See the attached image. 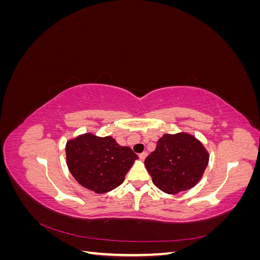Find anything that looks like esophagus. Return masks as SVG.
I'll return each mask as SVG.
<instances>
[{
    "instance_id": "esophagus-1",
    "label": "esophagus",
    "mask_w": 260,
    "mask_h": 260,
    "mask_svg": "<svg viewBox=\"0 0 260 260\" xmlns=\"http://www.w3.org/2000/svg\"><path fill=\"white\" fill-rule=\"evenodd\" d=\"M146 156H147V153H146V152H143L142 154L139 155V158H140L141 160H144V159L146 158Z\"/></svg>"
}]
</instances>
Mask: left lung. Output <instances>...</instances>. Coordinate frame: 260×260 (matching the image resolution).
I'll use <instances>...</instances> for the list:
<instances>
[{"mask_svg":"<svg viewBox=\"0 0 260 260\" xmlns=\"http://www.w3.org/2000/svg\"><path fill=\"white\" fill-rule=\"evenodd\" d=\"M209 161L207 149L185 132L164 135L155 151L144 161L153 183L167 194H178L195 186Z\"/></svg>","mask_w":260,"mask_h":260,"instance_id":"1","label":"left lung"}]
</instances>
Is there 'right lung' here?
Wrapping results in <instances>:
<instances>
[{
  "label": "right lung",
  "instance_id": "add662e5",
  "mask_svg": "<svg viewBox=\"0 0 260 260\" xmlns=\"http://www.w3.org/2000/svg\"><path fill=\"white\" fill-rule=\"evenodd\" d=\"M138 155L120 146L112 137L84 133L66 144V162L70 174L83 187L103 194L119 186Z\"/></svg>",
  "mask_w": 260,
  "mask_h": 260
}]
</instances>
